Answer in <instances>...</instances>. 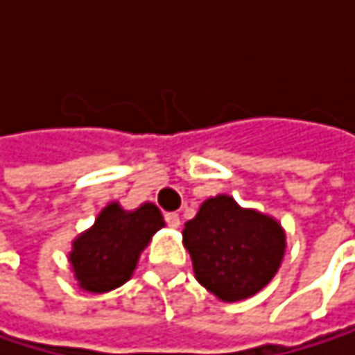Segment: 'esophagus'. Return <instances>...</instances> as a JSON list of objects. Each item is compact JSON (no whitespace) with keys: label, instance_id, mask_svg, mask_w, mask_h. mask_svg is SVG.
I'll return each instance as SVG.
<instances>
[{"label":"esophagus","instance_id":"obj_1","mask_svg":"<svg viewBox=\"0 0 355 355\" xmlns=\"http://www.w3.org/2000/svg\"><path fill=\"white\" fill-rule=\"evenodd\" d=\"M164 220H166V224H168L171 228H178V226H180V218H178V214H175V211L166 214Z\"/></svg>","mask_w":355,"mask_h":355}]
</instances>
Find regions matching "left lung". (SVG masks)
I'll list each match as a JSON object with an SVG mask.
<instances>
[{
	"label": "left lung",
	"mask_w": 355,
	"mask_h": 355,
	"mask_svg": "<svg viewBox=\"0 0 355 355\" xmlns=\"http://www.w3.org/2000/svg\"><path fill=\"white\" fill-rule=\"evenodd\" d=\"M182 245L195 279L222 302H241L261 292L286 254V230L263 211L216 195L182 228Z\"/></svg>",
	"instance_id": "1"
}]
</instances>
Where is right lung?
<instances>
[{"label": "right lung", "instance_id": "1", "mask_svg": "<svg viewBox=\"0 0 355 355\" xmlns=\"http://www.w3.org/2000/svg\"><path fill=\"white\" fill-rule=\"evenodd\" d=\"M160 228H164V218L154 203L125 209L119 201H110L94 224L71 243L67 259L73 279L90 294H107L123 286Z\"/></svg>", "mask_w": 355, "mask_h": 355}]
</instances>
